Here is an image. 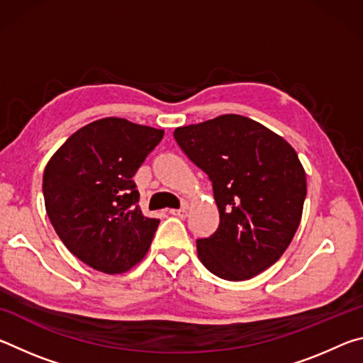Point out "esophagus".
Masks as SVG:
<instances>
[{
	"mask_svg": "<svg viewBox=\"0 0 363 363\" xmlns=\"http://www.w3.org/2000/svg\"><path fill=\"white\" fill-rule=\"evenodd\" d=\"M169 214H173V216H177V218H186L187 210L186 208H181V210H169Z\"/></svg>",
	"mask_w": 363,
	"mask_h": 363,
	"instance_id": "obj_1",
	"label": "esophagus"
}]
</instances>
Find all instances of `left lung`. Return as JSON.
<instances>
[{"label": "left lung", "mask_w": 363, "mask_h": 363, "mask_svg": "<svg viewBox=\"0 0 363 363\" xmlns=\"http://www.w3.org/2000/svg\"><path fill=\"white\" fill-rule=\"evenodd\" d=\"M190 162L211 181L219 225L196 240L203 266L220 279L248 280L284 255L298 230L306 173L284 138L242 115L174 130Z\"/></svg>", "instance_id": "obj_1"}]
</instances>
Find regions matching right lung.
<instances>
[{
	"instance_id": "right-lung-1",
	"label": "right lung",
	"mask_w": 363,
	"mask_h": 363,
	"mask_svg": "<svg viewBox=\"0 0 363 363\" xmlns=\"http://www.w3.org/2000/svg\"><path fill=\"white\" fill-rule=\"evenodd\" d=\"M163 130L123 118L89 123L65 140L43 174L49 220L89 267L121 274L143 259L160 224L138 205L133 176Z\"/></svg>"
}]
</instances>
